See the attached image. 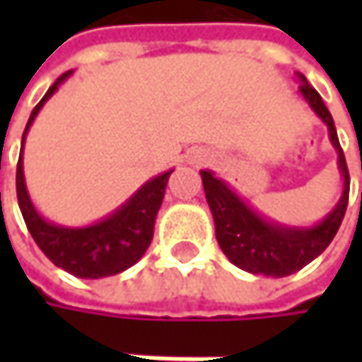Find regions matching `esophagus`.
<instances>
[{
  "label": "esophagus",
  "instance_id": "1",
  "mask_svg": "<svg viewBox=\"0 0 362 362\" xmlns=\"http://www.w3.org/2000/svg\"><path fill=\"white\" fill-rule=\"evenodd\" d=\"M188 161H190L192 165H197V168H199V165H205V163L209 161V153L203 151V148H197V151L190 153V159H188Z\"/></svg>",
  "mask_w": 362,
  "mask_h": 362
}]
</instances>
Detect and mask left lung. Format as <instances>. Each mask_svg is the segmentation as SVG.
Listing matches in <instances>:
<instances>
[{
    "label": "left lung",
    "instance_id": "1",
    "mask_svg": "<svg viewBox=\"0 0 362 362\" xmlns=\"http://www.w3.org/2000/svg\"><path fill=\"white\" fill-rule=\"evenodd\" d=\"M298 81L302 98L327 125L329 142L337 153V170L344 182L339 201L323 220L310 226H291L274 222L259 214L247 199H243L228 182L218 178L211 170L201 172L220 250L241 270L272 279L298 272L300 268H304L325 252L329 243L333 241L348 207L350 176L344 151L337 140L333 117L319 92L306 81V77L298 73Z\"/></svg>",
    "mask_w": 362,
    "mask_h": 362
}]
</instances>
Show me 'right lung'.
<instances>
[{
    "label": "right lung",
    "mask_w": 362,
    "mask_h": 362,
    "mask_svg": "<svg viewBox=\"0 0 362 362\" xmlns=\"http://www.w3.org/2000/svg\"><path fill=\"white\" fill-rule=\"evenodd\" d=\"M73 75L64 73L39 100L23 134L21 157L16 168V194L25 218V224L35 239L39 250L45 253L58 268L71 272L79 279H105L119 274L134 266L148 250L155 233V220L165 197V186L174 170H168L151 180H146L125 203L98 222L86 226H64L45 220L31 201L25 180L23 151L27 134L43 109V105L58 92V88Z\"/></svg>",
    "instance_id": "add662e5"
}]
</instances>
